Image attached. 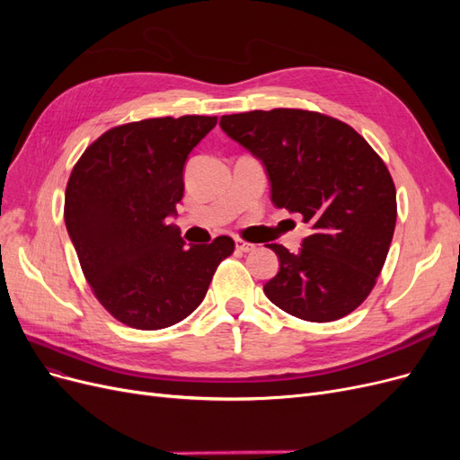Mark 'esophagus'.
<instances>
[{"instance_id":"34e87169","label":"esophagus","mask_w":460,"mask_h":460,"mask_svg":"<svg viewBox=\"0 0 460 460\" xmlns=\"http://www.w3.org/2000/svg\"><path fill=\"white\" fill-rule=\"evenodd\" d=\"M235 249H238L240 253H252V252H255V245L245 242V240H235Z\"/></svg>"}]
</instances>
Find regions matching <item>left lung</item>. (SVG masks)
<instances>
[{
  "instance_id": "8db88e82",
  "label": "left lung",
  "mask_w": 460,
  "mask_h": 460,
  "mask_svg": "<svg viewBox=\"0 0 460 460\" xmlns=\"http://www.w3.org/2000/svg\"><path fill=\"white\" fill-rule=\"evenodd\" d=\"M220 128L264 164L270 199L311 225L299 253L270 243L280 270L264 294L309 323L353 313L382 272L397 220L387 166L349 124L303 109L220 117Z\"/></svg>"
}]
</instances>
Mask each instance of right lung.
I'll return each mask as SVG.
<instances>
[{"instance_id":"1","label":"right lung","mask_w":460,"mask_h":460,"mask_svg":"<svg viewBox=\"0 0 460 460\" xmlns=\"http://www.w3.org/2000/svg\"><path fill=\"white\" fill-rule=\"evenodd\" d=\"M217 117L184 115L122 124L102 134L75 164L65 191V225L82 272L119 323L161 330L199 307L234 240L184 247L166 225L184 196L190 151Z\"/></svg>"}]
</instances>
